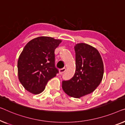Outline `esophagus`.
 I'll list each match as a JSON object with an SVG mask.
<instances>
[{"label":"esophagus","instance_id":"1","mask_svg":"<svg viewBox=\"0 0 125 125\" xmlns=\"http://www.w3.org/2000/svg\"><path fill=\"white\" fill-rule=\"evenodd\" d=\"M66 69L65 68H62V69H60V70H59V74H61L63 73L65 71H66Z\"/></svg>","mask_w":125,"mask_h":125}]
</instances>
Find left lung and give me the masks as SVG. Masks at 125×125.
<instances>
[{
  "mask_svg": "<svg viewBox=\"0 0 125 125\" xmlns=\"http://www.w3.org/2000/svg\"><path fill=\"white\" fill-rule=\"evenodd\" d=\"M76 71L73 77L62 81V89L71 97L79 98L95 90L103 79L104 66L98 50L85 43L74 46Z\"/></svg>",
  "mask_w": 125,
  "mask_h": 125,
  "instance_id": "left-lung-1",
  "label": "left lung"
}]
</instances>
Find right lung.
I'll return each mask as SVG.
<instances>
[{
  "label": "right lung",
  "mask_w": 125,
  "mask_h": 125,
  "mask_svg": "<svg viewBox=\"0 0 125 125\" xmlns=\"http://www.w3.org/2000/svg\"><path fill=\"white\" fill-rule=\"evenodd\" d=\"M62 40L40 36L26 45L18 60V79L28 92L38 94L59 72L55 66V49Z\"/></svg>",
  "instance_id": "1"
}]
</instances>
